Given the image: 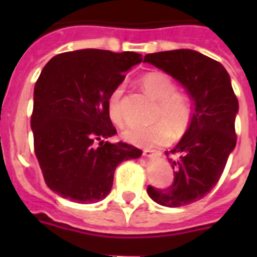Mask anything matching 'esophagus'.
<instances>
[{"label": "esophagus", "mask_w": 257, "mask_h": 257, "mask_svg": "<svg viewBox=\"0 0 257 257\" xmlns=\"http://www.w3.org/2000/svg\"><path fill=\"white\" fill-rule=\"evenodd\" d=\"M156 149H151V148H145L144 149V156H147V157H153L155 156V155H156Z\"/></svg>", "instance_id": "34e87169"}]
</instances>
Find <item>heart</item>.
Masks as SVG:
<instances>
[{
	"instance_id": "obj_1",
	"label": "heart",
	"mask_w": 257,
	"mask_h": 257,
	"mask_svg": "<svg viewBox=\"0 0 257 257\" xmlns=\"http://www.w3.org/2000/svg\"><path fill=\"white\" fill-rule=\"evenodd\" d=\"M141 84L148 94L159 101L155 113L156 122L149 125H132L122 132L128 143L143 147L164 144L175 135H183L193 118V106L187 94L177 92V85L169 76L161 72H151L141 78ZM124 88L118 85L109 93L106 98V112L114 125H121Z\"/></svg>"
}]
</instances>
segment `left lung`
I'll use <instances>...</instances> for the list:
<instances>
[{"label": "left lung", "instance_id": "1", "mask_svg": "<svg viewBox=\"0 0 257 257\" xmlns=\"http://www.w3.org/2000/svg\"><path fill=\"white\" fill-rule=\"evenodd\" d=\"M152 64L183 84L195 101L189 128L171 152L173 171L168 188L148 185L149 197L164 207H183L203 199L219 183L236 145L235 117L239 101L229 74L220 62L191 49L147 54Z\"/></svg>", "mask_w": 257, "mask_h": 257}]
</instances>
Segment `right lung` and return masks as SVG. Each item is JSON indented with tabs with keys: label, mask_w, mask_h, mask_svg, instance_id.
Wrapping results in <instances>:
<instances>
[{
	"label": "right lung",
	"mask_w": 257,
	"mask_h": 257,
	"mask_svg": "<svg viewBox=\"0 0 257 257\" xmlns=\"http://www.w3.org/2000/svg\"><path fill=\"white\" fill-rule=\"evenodd\" d=\"M141 61L135 52L82 49L57 54L42 69L30 120L34 153L46 185L64 199H104L117 165L141 156L133 145L105 141L117 133L106 98Z\"/></svg>",
	"instance_id": "right-lung-1"
}]
</instances>
